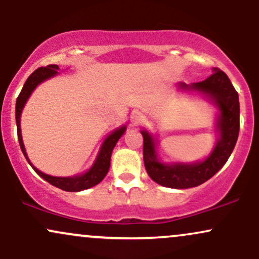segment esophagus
Returning <instances> with one entry per match:
<instances>
[{"mask_svg":"<svg viewBox=\"0 0 259 259\" xmlns=\"http://www.w3.org/2000/svg\"><path fill=\"white\" fill-rule=\"evenodd\" d=\"M132 120H133V124L138 125V124L142 123V120H144V115H142V113L140 112H134L132 114Z\"/></svg>","mask_w":259,"mask_h":259,"instance_id":"34e87169","label":"esophagus"}]
</instances>
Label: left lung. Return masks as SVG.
Segmentation results:
<instances>
[{"label": "left lung", "instance_id": "obj_1", "mask_svg": "<svg viewBox=\"0 0 259 259\" xmlns=\"http://www.w3.org/2000/svg\"><path fill=\"white\" fill-rule=\"evenodd\" d=\"M180 86L183 89L203 91L214 100L221 111L218 119L221 139L204 162L195 164L177 163L173 165H165L157 159L152 136L148 135L147 132H141L144 138V163L147 174L157 184L171 189H189L198 186L218 173L233 152L240 130L239 95L223 70L214 69V73L203 81L195 82L190 86L180 84Z\"/></svg>", "mask_w": 259, "mask_h": 259}]
</instances>
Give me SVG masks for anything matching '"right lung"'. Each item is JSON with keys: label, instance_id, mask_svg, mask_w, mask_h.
Here are the masks:
<instances>
[{"label": "right lung", "instance_id": "1", "mask_svg": "<svg viewBox=\"0 0 259 259\" xmlns=\"http://www.w3.org/2000/svg\"><path fill=\"white\" fill-rule=\"evenodd\" d=\"M58 70L57 64H50L47 67H40L38 69L35 70L34 73L26 79L24 86H23L22 91H20L19 96L17 99L16 103V120H17V132H18V140H19L20 148H22V152L25 156L26 160L29 162V164L31 165L36 173L40 175L42 179H45L47 183H50L51 185L58 187V189L64 190V191L69 192H76L81 191V190L90 189V187L97 185L103 180V178L106 177V174L108 173L109 165H111V156L112 151L114 148L115 144L118 142V140L120 139V136L123 135L125 132V126L120 127V129L115 130L114 133H112L108 138L106 139V141L103 142L102 148H101L99 157H97L96 162L92 165V168L88 173L79 175V177H73V178H57V177H51V175L44 174L42 171H40L36 169L34 165L31 164L30 160H29L28 156H26L24 144H23L22 139V133H20V113L23 111V107H24L26 100L29 99V96L31 95V92L34 91V89L40 84L44 80L51 78V76L56 75Z\"/></svg>", "mask_w": 259, "mask_h": 259}]
</instances>
